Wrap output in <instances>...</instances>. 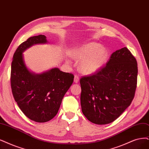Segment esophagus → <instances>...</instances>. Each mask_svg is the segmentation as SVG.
Masks as SVG:
<instances>
[{
  "mask_svg": "<svg viewBox=\"0 0 149 149\" xmlns=\"http://www.w3.org/2000/svg\"><path fill=\"white\" fill-rule=\"evenodd\" d=\"M74 80L75 83H78V81H79V77H78L77 75H75V76H74Z\"/></svg>",
  "mask_w": 149,
  "mask_h": 149,
  "instance_id": "esophagus-1",
  "label": "esophagus"
}]
</instances>
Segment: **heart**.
I'll list each match as a JSON object with an SVG mask.
<instances>
[{"instance_id": "obj_1", "label": "heart", "mask_w": 149, "mask_h": 149, "mask_svg": "<svg viewBox=\"0 0 149 149\" xmlns=\"http://www.w3.org/2000/svg\"><path fill=\"white\" fill-rule=\"evenodd\" d=\"M107 50L100 44L90 42L74 51L73 56L80 61V70L85 74L91 75L100 70L105 63Z\"/></svg>"}]
</instances>
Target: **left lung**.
Returning <instances> with one entry per match:
<instances>
[{"label": "left lung", "instance_id": "8db88e82", "mask_svg": "<svg viewBox=\"0 0 149 149\" xmlns=\"http://www.w3.org/2000/svg\"><path fill=\"white\" fill-rule=\"evenodd\" d=\"M137 64L129 49L113 52L106 66L80 79L81 111L90 122L106 125L118 118L133 101Z\"/></svg>", "mask_w": 149, "mask_h": 149}]
</instances>
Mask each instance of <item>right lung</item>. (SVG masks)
Returning a JSON list of instances; mask_svg holds the SVG:
<instances>
[{"mask_svg": "<svg viewBox=\"0 0 149 149\" xmlns=\"http://www.w3.org/2000/svg\"><path fill=\"white\" fill-rule=\"evenodd\" d=\"M48 43L44 35L29 37L16 49L11 67V86L15 100L27 118L38 123L48 122L55 117L74 78L73 74L57 68L40 74L27 68L23 53L36 44Z\"/></svg>", "mask_w": 149, "mask_h": 149, "instance_id": "right-lung-1", "label": "right lung"}]
</instances>
